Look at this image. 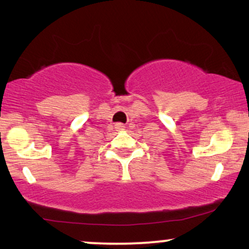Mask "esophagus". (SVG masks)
I'll list each match as a JSON object with an SVG mask.
<instances>
[{"label": "esophagus", "mask_w": 249, "mask_h": 249, "mask_svg": "<svg viewBox=\"0 0 249 249\" xmlns=\"http://www.w3.org/2000/svg\"><path fill=\"white\" fill-rule=\"evenodd\" d=\"M116 130L117 131H124L125 130V125L122 124V123H118V124H116Z\"/></svg>", "instance_id": "obj_1"}]
</instances>
